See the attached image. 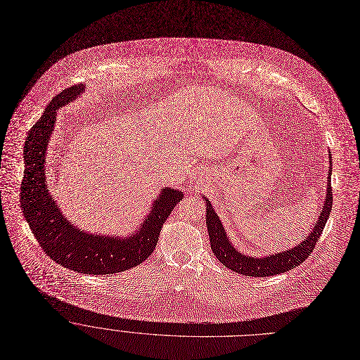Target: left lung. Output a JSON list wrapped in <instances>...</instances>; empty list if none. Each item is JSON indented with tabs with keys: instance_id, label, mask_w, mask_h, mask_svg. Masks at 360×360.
Returning a JSON list of instances; mask_svg holds the SVG:
<instances>
[{
	"instance_id": "1",
	"label": "left lung",
	"mask_w": 360,
	"mask_h": 360,
	"mask_svg": "<svg viewBox=\"0 0 360 360\" xmlns=\"http://www.w3.org/2000/svg\"><path fill=\"white\" fill-rule=\"evenodd\" d=\"M332 163V162H330ZM332 172V170H329ZM328 188H326V197L325 204L321 210V214L318 215V221L314 226V230L308 234V237L298 244L297 247L291 250H285L278 254H272L264 258H254L244 255L240 252L229 240L224 227L219 219L217 212L212 208L210 201L204 198L207 202V212H205V224L208 229L211 250L217 259L226 265L227 268L233 269L234 272L243 274L245 276H271L276 274H283L290 271L298 265H301L309 254L314 251L316 241L319 240L325 224L329 219V214L332 210V187H330V173L328 177Z\"/></svg>"
}]
</instances>
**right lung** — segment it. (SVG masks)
I'll use <instances>...</instances> for the list:
<instances>
[{"mask_svg": "<svg viewBox=\"0 0 360 360\" xmlns=\"http://www.w3.org/2000/svg\"><path fill=\"white\" fill-rule=\"evenodd\" d=\"M81 92H84L82 85L62 91L48 103L39 120L28 131L24 146L25 170L20 193L21 207L34 237L55 262L79 274H117L141 264L152 255L165 221L184 194L170 187L163 188L140 229L129 237L89 234L66 220L48 191L45 159L56 110L74 101Z\"/></svg>", "mask_w": 360, "mask_h": 360, "instance_id": "obj_1", "label": "right lung"}]
</instances>
